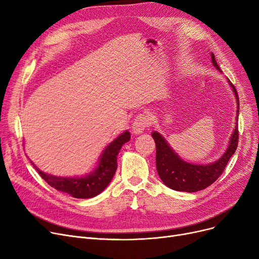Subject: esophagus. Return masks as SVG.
Listing matches in <instances>:
<instances>
[{
    "instance_id": "obj_1",
    "label": "esophagus",
    "mask_w": 259,
    "mask_h": 259,
    "mask_svg": "<svg viewBox=\"0 0 259 259\" xmlns=\"http://www.w3.org/2000/svg\"><path fill=\"white\" fill-rule=\"evenodd\" d=\"M150 117H149L147 114H139L137 117H135L133 125H132V131L135 134H140L142 133L147 127L150 126Z\"/></svg>"
}]
</instances>
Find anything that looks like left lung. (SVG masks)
Segmentation results:
<instances>
[{
    "label": "left lung",
    "instance_id": "1",
    "mask_svg": "<svg viewBox=\"0 0 259 259\" xmlns=\"http://www.w3.org/2000/svg\"><path fill=\"white\" fill-rule=\"evenodd\" d=\"M212 63L217 70L222 71L216 63L214 54L211 53ZM237 100V117L239 114V100L236 88L229 80ZM238 119L236 118L235 129L230 139L229 147L223 156L209 165H195L183 160L176 154L161 135L154 131L152 138L156 144V169L160 180L166 186L184 192H197L212 185L223 174L229 159L234 154L238 144Z\"/></svg>",
    "mask_w": 259,
    "mask_h": 259
}]
</instances>
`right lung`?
Wrapping results in <instances>:
<instances>
[{"label": "right lung", "mask_w": 259, "mask_h": 259, "mask_svg": "<svg viewBox=\"0 0 259 259\" xmlns=\"http://www.w3.org/2000/svg\"><path fill=\"white\" fill-rule=\"evenodd\" d=\"M130 140V132L125 131L109 145L102 154L99 167L84 178H58L39 171L37 173L49 186L75 198H91L99 195L111 182L117 168V154L121 146Z\"/></svg>", "instance_id": "right-lung-1"}]
</instances>
